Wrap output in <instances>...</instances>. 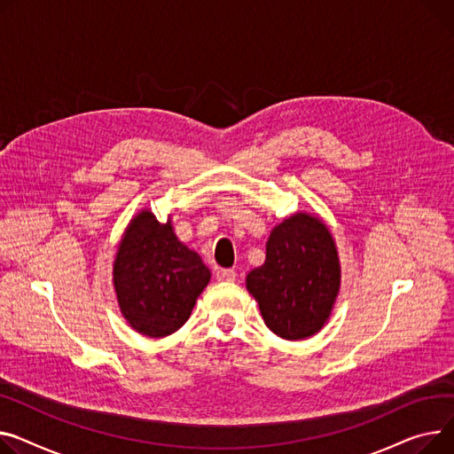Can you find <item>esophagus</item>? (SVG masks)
I'll return each instance as SVG.
<instances>
[{
    "instance_id": "esophagus-1",
    "label": "esophagus",
    "mask_w": 454,
    "mask_h": 454,
    "mask_svg": "<svg viewBox=\"0 0 454 454\" xmlns=\"http://www.w3.org/2000/svg\"><path fill=\"white\" fill-rule=\"evenodd\" d=\"M217 279L226 281V283H233L237 279V271L231 270V268H221V270H217Z\"/></svg>"
}]
</instances>
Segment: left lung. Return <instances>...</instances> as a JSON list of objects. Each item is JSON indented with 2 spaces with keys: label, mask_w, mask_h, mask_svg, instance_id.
<instances>
[{
  "label": "left lung",
  "mask_w": 454,
  "mask_h": 454,
  "mask_svg": "<svg viewBox=\"0 0 454 454\" xmlns=\"http://www.w3.org/2000/svg\"><path fill=\"white\" fill-rule=\"evenodd\" d=\"M341 266L325 223L295 214L271 230L264 264L247 276L266 326L283 340H307L328 321Z\"/></svg>",
  "instance_id": "8db88e82"
}]
</instances>
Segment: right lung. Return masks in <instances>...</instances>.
Wrapping results in <instances>:
<instances>
[{
	"instance_id": "obj_1",
	"label": "right lung",
	"mask_w": 454,
	"mask_h": 454,
	"mask_svg": "<svg viewBox=\"0 0 454 454\" xmlns=\"http://www.w3.org/2000/svg\"><path fill=\"white\" fill-rule=\"evenodd\" d=\"M209 278L200 255L176 239L171 221L159 223L149 209L131 219L113 264L120 312L149 338L183 326Z\"/></svg>"
}]
</instances>
